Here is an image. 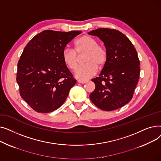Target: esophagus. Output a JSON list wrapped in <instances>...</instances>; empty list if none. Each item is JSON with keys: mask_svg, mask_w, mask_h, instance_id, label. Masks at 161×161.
<instances>
[{"mask_svg": "<svg viewBox=\"0 0 161 161\" xmlns=\"http://www.w3.org/2000/svg\"><path fill=\"white\" fill-rule=\"evenodd\" d=\"M87 81H88L87 80H78V82L80 83H86Z\"/></svg>", "mask_w": 161, "mask_h": 161, "instance_id": "34e87169", "label": "esophagus"}]
</instances>
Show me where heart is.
Here are the masks:
<instances>
[{"instance_id": "1", "label": "heart", "mask_w": 161, "mask_h": 161, "mask_svg": "<svg viewBox=\"0 0 161 161\" xmlns=\"http://www.w3.org/2000/svg\"><path fill=\"white\" fill-rule=\"evenodd\" d=\"M75 50L65 47L63 50L62 57L65 64L71 70L78 66V55L86 53L84 61L86 65L79 67L75 70V77L80 80H86L94 76L98 67L103 69L106 63L108 54L106 49L98 45V41L88 35H83L75 41ZM78 54H77V53Z\"/></svg>"}]
</instances>
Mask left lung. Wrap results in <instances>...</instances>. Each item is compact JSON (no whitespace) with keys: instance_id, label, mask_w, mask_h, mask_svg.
<instances>
[{"instance_id":"obj_1","label":"left lung","mask_w":161,"mask_h":161,"mask_svg":"<svg viewBox=\"0 0 161 161\" xmlns=\"http://www.w3.org/2000/svg\"><path fill=\"white\" fill-rule=\"evenodd\" d=\"M104 42L107 61L98 77L92 79L95 89L89 97L100 109L112 111L129 103L140 76L138 53L130 40L115 29L100 28L88 32Z\"/></svg>"}]
</instances>
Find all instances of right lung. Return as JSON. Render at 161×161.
<instances>
[{
	"label": "right lung",
	"mask_w": 161,
	"mask_h": 161,
	"mask_svg": "<svg viewBox=\"0 0 161 161\" xmlns=\"http://www.w3.org/2000/svg\"><path fill=\"white\" fill-rule=\"evenodd\" d=\"M81 32L46 30L25 46L16 80L21 98L34 110L49 113L64 103L76 80L63 60V50Z\"/></svg>",
	"instance_id": "right-lung-1"
}]
</instances>
